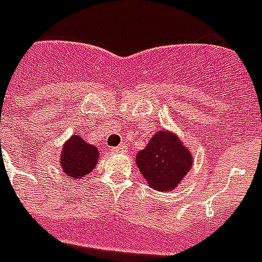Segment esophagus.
I'll list each match as a JSON object with an SVG mask.
<instances>
[{
    "instance_id": "1",
    "label": "esophagus",
    "mask_w": 262,
    "mask_h": 262,
    "mask_svg": "<svg viewBox=\"0 0 262 262\" xmlns=\"http://www.w3.org/2000/svg\"><path fill=\"white\" fill-rule=\"evenodd\" d=\"M114 151L116 152H127V145L125 144H120V145L114 148Z\"/></svg>"
}]
</instances>
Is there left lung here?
I'll return each mask as SVG.
<instances>
[{
	"label": "left lung",
	"instance_id": "8db88e82",
	"mask_svg": "<svg viewBox=\"0 0 262 262\" xmlns=\"http://www.w3.org/2000/svg\"><path fill=\"white\" fill-rule=\"evenodd\" d=\"M137 166L148 186L159 192H169L178 187L192 168V154L178 135L162 129L137 154Z\"/></svg>",
	"mask_w": 262,
	"mask_h": 262
}]
</instances>
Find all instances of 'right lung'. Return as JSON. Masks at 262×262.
I'll return each mask as SVG.
<instances>
[{
  "label": "right lung",
  "mask_w": 262,
  "mask_h": 262,
  "mask_svg": "<svg viewBox=\"0 0 262 262\" xmlns=\"http://www.w3.org/2000/svg\"><path fill=\"white\" fill-rule=\"evenodd\" d=\"M98 161L97 148L87 144L80 135H73L63 145L60 154V166L64 178L77 181L87 176L96 168Z\"/></svg>",
  "instance_id": "1"
}]
</instances>
